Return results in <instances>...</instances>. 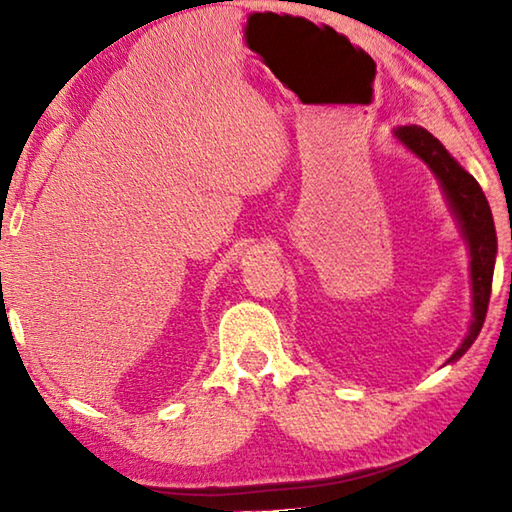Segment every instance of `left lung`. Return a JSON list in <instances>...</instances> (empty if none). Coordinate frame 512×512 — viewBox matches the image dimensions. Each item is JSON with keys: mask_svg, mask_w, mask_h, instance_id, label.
Returning <instances> with one entry per match:
<instances>
[{"mask_svg": "<svg viewBox=\"0 0 512 512\" xmlns=\"http://www.w3.org/2000/svg\"><path fill=\"white\" fill-rule=\"evenodd\" d=\"M397 140L406 144L418 158L429 164V169L436 173V178L443 185L445 194L449 198V205L456 212L458 221H461L463 235L470 246V273H472V325L467 332L465 341L461 343L452 359L463 357L467 348L479 336L485 314H488V302L492 291V271H495V255H497V235H495V221H492L490 205L485 201L483 189L479 183L461 169L452 155L445 151L436 137L420 126H402L395 131Z\"/></svg>", "mask_w": 512, "mask_h": 512, "instance_id": "obj_1", "label": "left lung"}]
</instances>
